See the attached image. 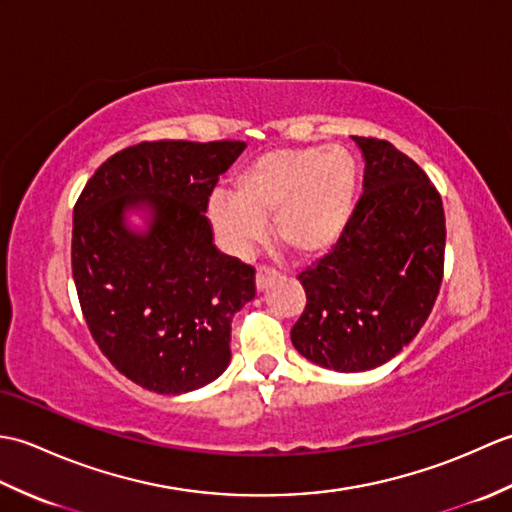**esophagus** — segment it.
I'll list each match as a JSON object with an SVG mask.
<instances>
[{"instance_id": "1", "label": "esophagus", "mask_w": 512, "mask_h": 512, "mask_svg": "<svg viewBox=\"0 0 512 512\" xmlns=\"http://www.w3.org/2000/svg\"><path fill=\"white\" fill-rule=\"evenodd\" d=\"M277 270L273 268V266H268V264H262L257 268V288L259 290H266L270 284H273V281L277 279Z\"/></svg>"}]
</instances>
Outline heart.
<instances>
[{
	"label": "heart",
	"mask_w": 512,
	"mask_h": 512,
	"mask_svg": "<svg viewBox=\"0 0 512 512\" xmlns=\"http://www.w3.org/2000/svg\"><path fill=\"white\" fill-rule=\"evenodd\" d=\"M356 165L347 151H270L237 173L231 195H213L209 213L231 250H244L275 215V235L297 253L330 248L350 222Z\"/></svg>",
	"instance_id": "heart-1"
}]
</instances>
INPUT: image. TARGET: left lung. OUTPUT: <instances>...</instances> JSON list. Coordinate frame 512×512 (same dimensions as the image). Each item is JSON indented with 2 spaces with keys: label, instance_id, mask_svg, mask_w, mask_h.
Here are the masks:
<instances>
[{
  "label": "left lung",
  "instance_id": "1",
  "mask_svg": "<svg viewBox=\"0 0 512 512\" xmlns=\"http://www.w3.org/2000/svg\"><path fill=\"white\" fill-rule=\"evenodd\" d=\"M365 156V193L330 253L297 275L306 308L297 350L336 372L394 358L429 319L444 277L442 198L416 162L387 140L352 136Z\"/></svg>",
  "mask_w": 512,
  "mask_h": 512
}]
</instances>
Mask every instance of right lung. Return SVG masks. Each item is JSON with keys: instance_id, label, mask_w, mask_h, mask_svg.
Instances as JSON below:
<instances>
[{"instance_id": "1", "label": "right lung", "mask_w": 512, "mask_h": 512, "mask_svg": "<svg viewBox=\"0 0 512 512\" xmlns=\"http://www.w3.org/2000/svg\"><path fill=\"white\" fill-rule=\"evenodd\" d=\"M242 140H156L107 158L74 204L72 277L94 343L118 372L156 394H182L231 361L233 314L255 297V268L213 244L204 211ZM149 203L129 234L122 213Z\"/></svg>"}]
</instances>
